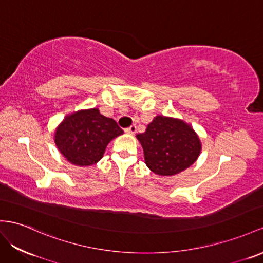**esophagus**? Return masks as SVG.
Instances as JSON below:
<instances>
[{"label": "esophagus", "mask_w": 263, "mask_h": 263, "mask_svg": "<svg viewBox=\"0 0 263 263\" xmlns=\"http://www.w3.org/2000/svg\"><path fill=\"white\" fill-rule=\"evenodd\" d=\"M126 133H129V134H134L137 132V126L136 125H131V126H129V127H126V129L124 130Z\"/></svg>", "instance_id": "34e87169"}]
</instances>
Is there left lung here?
<instances>
[{
    "instance_id": "8db88e82",
    "label": "left lung",
    "mask_w": 263,
    "mask_h": 263,
    "mask_svg": "<svg viewBox=\"0 0 263 263\" xmlns=\"http://www.w3.org/2000/svg\"><path fill=\"white\" fill-rule=\"evenodd\" d=\"M144 161L158 176H174L196 162L201 141L190 124L180 119L157 116L144 133L137 136Z\"/></svg>"
}]
</instances>
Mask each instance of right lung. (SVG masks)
Returning a JSON list of instances; mask_svg holds the SVG:
<instances>
[{"label":"right lung","mask_w":263,"mask_h":263,"mask_svg":"<svg viewBox=\"0 0 263 263\" xmlns=\"http://www.w3.org/2000/svg\"><path fill=\"white\" fill-rule=\"evenodd\" d=\"M122 133L116 121L93 107L66 116L57 127L54 142L69 162L89 166L99 162L110 141Z\"/></svg>","instance_id":"1"}]
</instances>
